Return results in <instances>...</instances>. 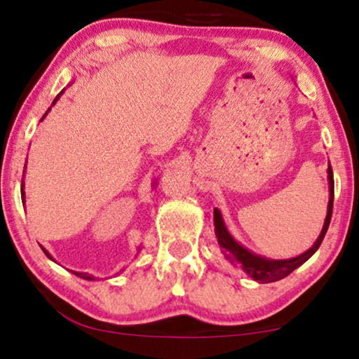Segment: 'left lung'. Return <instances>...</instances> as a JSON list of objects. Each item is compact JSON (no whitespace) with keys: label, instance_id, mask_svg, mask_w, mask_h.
<instances>
[{"label":"left lung","instance_id":"left-lung-1","mask_svg":"<svg viewBox=\"0 0 359 359\" xmlns=\"http://www.w3.org/2000/svg\"><path fill=\"white\" fill-rule=\"evenodd\" d=\"M328 181H330V201H328L327 219H325L322 234H320V237L316 239L315 244L311 245V249L306 250L305 254L299 255V257L288 259V260H269V259L260 257V255L249 252L248 249L242 248L239 242H236L234 239H232L231 234L226 229L224 222H222L221 212L217 211V209H214V227H216L217 241H219V244H221L222 250H224L226 257L229 259L232 264H239L250 277H254V280H257L260 283L280 280V278L287 277L288 273H292L297 267H300L305 260H309L311 255L316 252V249L320 248V244H322L323 237L328 231L330 219H332V212H333V170H332V166H328Z\"/></svg>","mask_w":359,"mask_h":359}]
</instances>
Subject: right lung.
I'll return each instance as SVG.
<instances>
[{
    "label": "right lung",
    "instance_id": "obj_1",
    "mask_svg": "<svg viewBox=\"0 0 359 359\" xmlns=\"http://www.w3.org/2000/svg\"><path fill=\"white\" fill-rule=\"evenodd\" d=\"M60 94H62V92H60ZM60 94H59L57 97H55L54 102H53V105L55 104V102H57V99H59V97H60ZM46 114H48V111H46ZM22 199H25V191H22ZM43 250H44V254L48 255L49 259H53V257H50V255H49L48 250H46V249H43ZM74 273H76V276H79V277H81V278H87V280H90V276H87V273H83V272H74Z\"/></svg>",
    "mask_w": 359,
    "mask_h": 359
}]
</instances>
